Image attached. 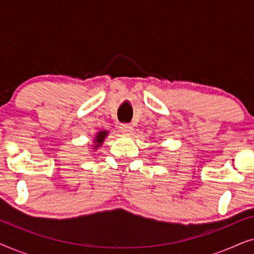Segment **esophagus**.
<instances>
[{"label":"esophagus","mask_w":254,"mask_h":254,"mask_svg":"<svg viewBox=\"0 0 254 254\" xmlns=\"http://www.w3.org/2000/svg\"><path fill=\"white\" fill-rule=\"evenodd\" d=\"M119 129L121 133H130L133 130V127L129 124H121L119 126Z\"/></svg>","instance_id":"esophagus-1"}]
</instances>
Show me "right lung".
Masks as SVG:
<instances>
[{
    "mask_svg": "<svg viewBox=\"0 0 254 254\" xmlns=\"http://www.w3.org/2000/svg\"><path fill=\"white\" fill-rule=\"evenodd\" d=\"M106 135H107V131H99L98 135H97V137H96V145H95L96 148H98L99 145L103 143L104 138H105Z\"/></svg>",
    "mask_w": 254,
    "mask_h": 254,
    "instance_id": "1",
    "label": "right lung"
}]
</instances>
